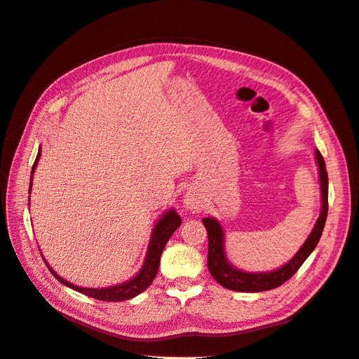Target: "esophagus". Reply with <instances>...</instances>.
I'll return each mask as SVG.
<instances>
[{
	"label": "esophagus",
	"mask_w": 359,
	"mask_h": 359,
	"mask_svg": "<svg viewBox=\"0 0 359 359\" xmlns=\"http://www.w3.org/2000/svg\"><path fill=\"white\" fill-rule=\"evenodd\" d=\"M202 199L198 193L194 191H187L186 198H184V206H186L187 210H191V211H201L203 208L202 205Z\"/></svg>",
	"instance_id": "esophagus-1"
}]
</instances>
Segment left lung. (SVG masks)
Wrapping results in <instances>:
<instances>
[{"label": "left lung", "instance_id": "1", "mask_svg": "<svg viewBox=\"0 0 359 359\" xmlns=\"http://www.w3.org/2000/svg\"><path fill=\"white\" fill-rule=\"evenodd\" d=\"M316 160L319 166L322 191L320 215L316 224H314L311 233L309 235L307 241L302 244L298 253L281 268L268 271V273H245V271L236 269L232 264H229V260L226 259L224 255V233L222 224L215 219H211V217H206V219L202 220L203 226L206 227V232H208V269L217 283H220L226 289L236 292L271 290L283 285L306 262V259L311 255L320 240L328 215V172L319 149H316Z\"/></svg>", "mask_w": 359, "mask_h": 359}]
</instances>
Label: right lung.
Wrapping results in <instances>:
<instances>
[{"label": "right lung", "mask_w": 359, "mask_h": 359, "mask_svg": "<svg viewBox=\"0 0 359 359\" xmlns=\"http://www.w3.org/2000/svg\"><path fill=\"white\" fill-rule=\"evenodd\" d=\"M40 158V149L37 158L32 165V170H31V181H29V191H31V186H32V173L36 170L37 161ZM181 226V217L177 214L175 210H169L168 212L163 214L161 219L156 223L154 229H153V235H151L149 240V245H148V252H147V257L145 262L140 268L139 273L128 281H124L121 285L116 286H111V287H102V289H93V287H79L74 286L72 283H69L67 280H64L62 277H60L55 271H53L45 259V264L48 265L49 271L52 273V276L55 277L58 281H61L62 285H66L67 287H72L74 290H78L86 297H91L95 299L100 301H126L130 298H135L139 293H142L145 289L149 287V285L153 283L154 277L157 276V271L160 266V256L163 253V248H165L166 243L169 241V238L172 236V233L175 232L178 227Z\"/></svg>", "instance_id": "right-lung-1"}]
</instances>
